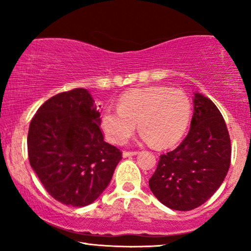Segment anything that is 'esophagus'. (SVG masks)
<instances>
[{"label": "esophagus", "instance_id": "obj_1", "mask_svg": "<svg viewBox=\"0 0 251 251\" xmlns=\"http://www.w3.org/2000/svg\"><path fill=\"white\" fill-rule=\"evenodd\" d=\"M136 154H138V151H123L122 155L123 157H126V156L136 155Z\"/></svg>", "mask_w": 251, "mask_h": 251}]
</instances>
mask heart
<instances>
[{"label":"heart","mask_w":251,"mask_h":251,"mask_svg":"<svg viewBox=\"0 0 251 251\" xmlns=\"http://www.w3.org/2000/svg\"><path fill=\"white\" fill-rule=\"evenodd\" d=\"M192 105L183 91L167 87L132 89L120 96L118 108L107 107L100 116L106 138L125 144L138 122L143 137L156 147L179 143L190 126Z\"/></svg>","instance_id":"1"}]
</instances>
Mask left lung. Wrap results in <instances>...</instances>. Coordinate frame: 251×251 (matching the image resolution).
<instances>
[{"label": "left lung", "mask_w": 251, "mask_h": 251, "mask_svg": "<svg viewBox=\"0 0 251 251\" xmlns=\"http://www.w3.org/2000/svg\"><path fill=\"white\" fill-rule=\"evenodd\" d=\"M229 163L231 140L224 118L210 99L195 94L190 131L177 149L160 155L150 188L168 208L192 210L218 190Z\"/></svg>", "instance_id": "obj_1"}]
</instances>
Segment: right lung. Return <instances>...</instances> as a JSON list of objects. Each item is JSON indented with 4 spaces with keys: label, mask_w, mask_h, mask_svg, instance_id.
<instances>
[{
    "label": "right lung",
    "mask_w": 251,
    "mask_h": 251,
    "mask_svg": "<svg viewBox=\"0 0 251 251\" xmlns=\"http://www.w3.org/2000/svg\"><path fill=\"white\" fill-rule=\"evenodd\" d=\"M94 102L85 89L60 92L37 109L27 136L30 167L51 197L72 207L92 203L122 159L104 140Z\"/></svg>",
    "instance_id": "right-lung-1"
}]
</instances>
